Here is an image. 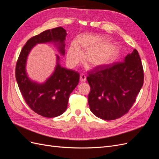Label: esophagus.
Here are the masks:
<instances>
[{
    "label": "esophagus",
    "instance_id": "esophagus-1",
    "mask_svg": "<svg viewBox=\"0 0 159 159\" xmlns=\"http://www.w3.org/2000/svg\"><path fill=\"white\" fill-rule=\"evenodd\" d=\"M80 81L81 82H85V81H86V76L85 74H82L80 75Z\"/></svg>",
    "mask_w": 159,
    "mask_h": 159
}]
</instances>
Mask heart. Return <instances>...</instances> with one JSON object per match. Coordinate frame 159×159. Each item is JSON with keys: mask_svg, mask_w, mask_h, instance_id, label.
<instances>
[{"mask_svg": "<svg viewBox=\"0 0 159 159\" xmlns=\"http://www.w3.org/2000/svg\"><path fill=\"white\" fill-rule=\"evenodd\" d=\"M82 52H87L85 60L93 67L107 65L116 58L119 53V48L107 42L102 36L85 33L80 35L76 43L70 44L67 52V61L74 66L83 60Z\"/></svg>", "mask_w": 159, "mask_h": 159, "instance_id": "heart-1", "label": "heart"}]
</instances>
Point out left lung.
Masks as SVG:
<instances>
[{"label": "left lung", "instance_id": "obj_1", "mask_svg": "<svg viewBox=\"0 0 159 159\" xmlns=\"http://www.w3.org/2000/svg\"><path fill=\"white\" fill-rule=\"evenodd\" d=\"M88 74L89 109L95 116L107 121L129 111L144 81L141 60L135 49L123 62L96 67Z\"/></svg>", "mask_w": 159, "mask_h": 159}]
</instances>
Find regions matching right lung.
<instances>
[{
    "label": "right lung",
    "instance_id": "add662e5",
    "mask_svg": "<svg viewBox=\"0 0 159 159\" xmlns=\"http://www.w3.org/2000/svg\"><path fill=\"white\" fill-rule=\"evenodd\" d=\"M66 30L62 27L47 30L33 36L24 46L16 66V79L26 103L35 113L43 117L52 118L64 113L68 107L70 93L78 85V72L61 67L60 57L56 55V66L52 74L44 83L34 81L26 70L27 57L38 44L53 43L62 56L65 54Z\"/></svg>",
    "mask_w": 159,
    "mask_h": 159
}]
</instances>
